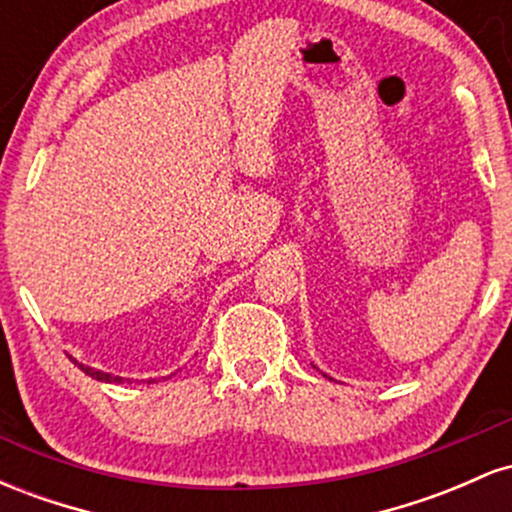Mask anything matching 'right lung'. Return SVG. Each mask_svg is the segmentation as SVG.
<instances>
[{
	"instance_id": "right-lung-1",
	"label": "right lung",
	"mask_w": 512,
	"mask_h": 512,
	"mask_svg": "<svg viewBox=\"0 0 512 512\" xmlns=\"http://www.w3.org/2000/svg\"><path fill=\"white\" fill-rule=\"evenodd\" d=\"M81 370H84L86 375H91V378L105 380V383H120V380H122V378H113V375H110V373H101V370H91V368H86V366H81Z\"/></svg>"
}]
</instances>
